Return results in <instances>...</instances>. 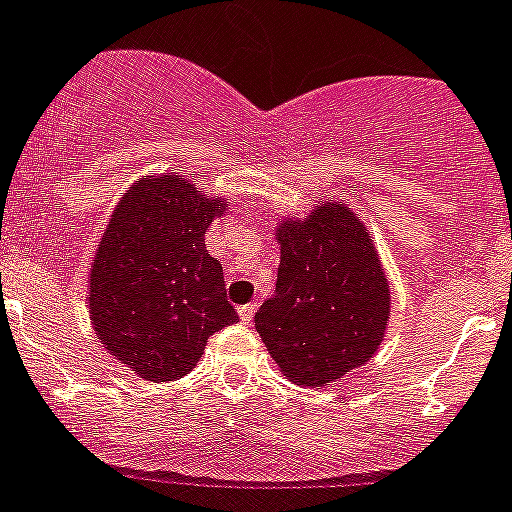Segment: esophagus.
<instances>
[{"mask_svg": "<svg viewBox=\"0 0 512 512\" xmlns=\"http://www.w3.org/2000/svg\"><path fill=\"white\" fill-rule=\"evenodd\" d=\"M252 317H255V304H244L239 306V319H242L244 324H250Z\"/></svg>", "mask_w": 512, "mask_h": 512, "instance_id": "1", "label": "esophagus"}]
</instances>
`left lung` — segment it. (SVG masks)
<instances>
[{
    "label": "left lung",
    "instance_id": "8db88e82",
    "mask_svg": "<svg viewBox=\"0 0 512 512\" xmlns=\"http://www.w3.org/2000/svg\"><path fill=\"white\" fill-rule=\"evenodd\" d=\"M281 265L255 327L283 376L327 386L376 353L389 286L368 231L345 203H324L278 229Z\"/></svg>",
    "mask_w": 512,
    "mask_h": 512
}]
</instances>
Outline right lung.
<instances>
[{
  "label": "right lung",
  "mask_w": 512,
  "mask_h": 512,
  "mask_svg": "<svg viewBox=\"0 0 512 512\" xmlns=\"http://www.w3.org/2000/svg\"><path fill=\"white\" fill-rule=\"evenodd\" d=\"M224 211L180 175L144 177L126 193L90 273V317L100 342L146 381H175L208 337L237 322L206 229Z\"/></svg>",
  "instance_id": "add662e5"
}]
</instances>
